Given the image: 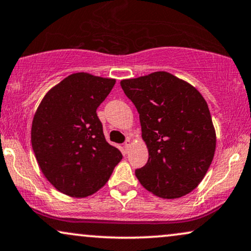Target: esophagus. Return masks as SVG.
Masks as SVG:
<instances>
[{"label": "esophagus", "mask_w": 251, "mask_h": 251, "mask_svg": "<svg viewBox=\"0 0 251 251\" xmlns=\"http://www.w3.org/2000/svg\"><path fill=\"white\" fill-rule=\"evenodd\" d=\"M131 145H132V141L129 140V139H127V140L125 141V144H124V147H125L126 153H127V151H128V149H129V147H131Z\"/></svg>", "instance_id": "esophagus-1"}]
</instances>
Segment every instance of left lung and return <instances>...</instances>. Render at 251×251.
Returning <instances> with one entry per match:
<instances>
[{"label":"left lung","instance_id":"left-lung-1","mask_svg":"<svg viewBox=\"0 0 251 251\" xmlns=\"http://www.w3.org/2000/svg\"><path fill=\"white\" fill-rule=\"evenodd\" d=\"M139 112L148 149L135 176L146 190L176 199L195 190L213 160L217 135L207 103L197 89L167 72L120 81Z\"/></svg>","mask_w":251,"mask_h":251}]
</instances>
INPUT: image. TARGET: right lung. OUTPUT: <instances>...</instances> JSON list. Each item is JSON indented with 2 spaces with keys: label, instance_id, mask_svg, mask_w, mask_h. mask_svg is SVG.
Here are the masks:
<instances>
[{
  "label": "right lung",
  "instance_id": "obj_1",
  "mask_svg": "<svg viewBox=\"0 0 251 251\" xmlns=\"http://www.w3.org/2000/svg\"><path fill=\"white\" fill-rule=\"evenodd\" d=\"M115 78L74 73L47 91L33 116L31 144L58 191L84 198L105 185L123 155L107 144L96 110Z\"/></svg>",
  "mask_w": 251,
  "mask_h": 251
}]
</instances>
